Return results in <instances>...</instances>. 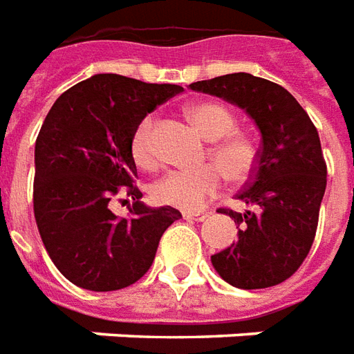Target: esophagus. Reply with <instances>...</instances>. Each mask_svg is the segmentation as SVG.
Listing matches in <instances>:
<instances>
[{
    "label": "esophagus",
    "mask_w": 354,
    "mask_h": 354,
    "mask_svg": "<svg viewBox=\"0 0 354 354\" xmlns=\"http://www.w3.org/2000/svg\"><path fill=\"white\" fill-rule=\"evenodd\" d=\"M183 217L185 219H192V221H204L209 217V213L207 212H185L183 213Z\"/></svg>",
    "instance_id": "obj_1"
}]
</instances>
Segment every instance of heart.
Returning a JSON list of instances; mask_svg holds the SVG:
<instances>
[{
    "instance_id": "obj_1",
    "label": "heart",
    "mask_w": 354,
    "mask_h": 354,
    "mask_svg": "<svg viewBox=\"0 0 354 354\" xmlns=\"http://www.w3.org/2000/svg\"><path fill=\"white\" fill-rule=\"evenodd\" d=\"M187 116L202 137L207 139L209 149L205 158L214 165H205L196 171L173 169L152 185V196L156 202L181 209H198L205 200L217 196L223 187V175L232 183H245L257 167V145L250 135L236 131V120L227 106L219 102H194L187 109ZM131 156L135 164L152 169L158 164L154 147V118L142 120L131 137Z\"/></svg>"
}]
</instances>
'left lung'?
<instances>
[{
	"label": "left lung",
	"instance_id": "8db88e82",
	"mask_svg": "<svg viewBox=\"0 0 354 354\" xmlns=\"http://www.w3.org/2000/svg\"><path fill=\"white\" fill-rule=\"evenodd\" d=\"M245 110L261 133L257 167L238 200V240L212 255L213 269L234 288L259 290L290 278L309 253L326 190L317 127L282 85L245 72L189 85Z\"/></svg>",
	"mask_w": 354,
	"mask_h": 354
}]
</instances>
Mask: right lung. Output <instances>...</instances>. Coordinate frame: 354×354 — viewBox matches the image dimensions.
<instances>
[{"label":"right lung","mask_w":354,"mask_h":354,"mask_svg":"<svg viewBox=\"0 0 354 354\" xmlns=\"http://www.w3.org/2000/svg\"><path fill=\"white\" fill-rule=\"evenodd\" d=\"M181 91V85L95 74L49 110L34 152V215L51 261L72 284L91 292L135 284L165 229L181 219L171 205L142 204L131 156L145 116ZM118 194L133 198L127 218L109 212Z\"/></svg>","instance_id":"right-lung-1"}]
</instances>
